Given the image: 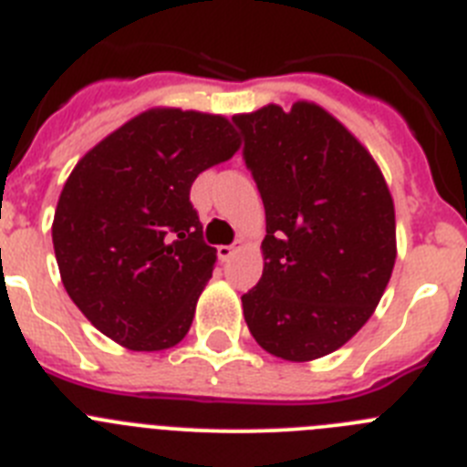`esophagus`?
<instances>
[{"mask_svg":"<svg viewBox=\"0 0 467 467\" xmlns=\"http://www.w3.org/2000/svg\"><path fill=\"white\" fill-rule=\"evenodd\" d=\"M234 253H236V247H234V245H220V247H217V254H220L222 262H229V259L234 257Z\"/></svg>","mask_w":467,"mask_h":467,"instance_id":"34e87169","label":"esophagus"}]
</instances>
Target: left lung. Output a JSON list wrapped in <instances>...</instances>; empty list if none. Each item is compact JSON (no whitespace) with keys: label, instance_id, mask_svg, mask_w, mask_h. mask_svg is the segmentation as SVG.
I'll return each instance as SVG.
<instances>
[{"label":"left lung","instance_id":"8db88e82","mask_svg":"<svg viewBox=\"0 0 467 467\" xmlns=\"http://www.w3.org/2000/svg\"><path fill=\"white\" fill-rule=\"evenodd\" d=\"M266 210L264 271L243 316L266 353L329 356L372 317L393 274L395 205L360 140L316 102L236 114Z\"/></svg>","mask_w":467,"mask_h":467}]
</instances>
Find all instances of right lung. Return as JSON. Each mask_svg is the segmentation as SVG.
I'll use <instances>...</instances> for the list:
<instances>
[{
  "mask_svg": "<svg viewBox=\"0 0 467 467\" xmlns=\"http://www.w3.org/2000/svg\"><path fill=\"white\" fill-rule=\"evenodd\" d=\"M241 150L220 114L154 107L86 151L53 217L69 299L130 350H166L192 327L217 250L189 201L198 175Z\"/></svg>",
  "mask_w": 467,
  "mask_h": 467,
  "instance_id": "right-lung-1",
  "label": "right lung"
}]
</instances>
